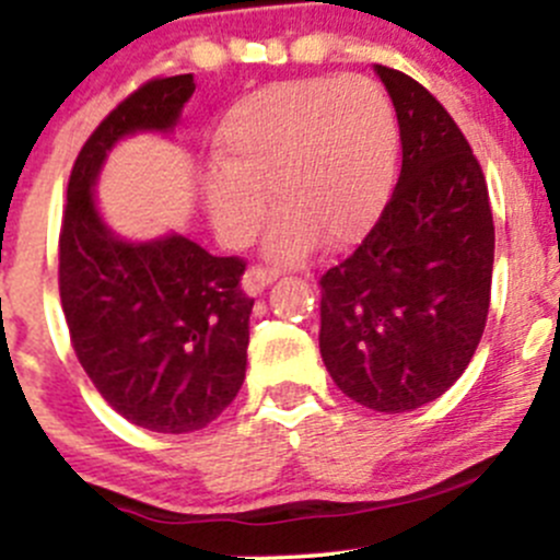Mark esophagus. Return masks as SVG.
Returning <instances> with one entry per match:
<instances>
[{
	"label": "esophagus",
	"instance_id": "esophagus-1",
	"mask_svg": "<svg viewBox=\"0 0 560 560\" xmlns=\"http://www.w3.org/2000/svg\"><path fill=\"white\" fill-rule=\"evenodd\" d=\"M276 276H279V270L265 268V265H252V268L244 273V290L248 295H259V292H262Z\"/></svg>",
	"mask_w": 560,
	"mask_h": 560
}]
</instances>
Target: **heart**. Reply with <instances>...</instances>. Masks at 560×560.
Instances as JSON below:
<instances>
[{
    "mask_svg": "<svg viewBox=\"0 0 560 560\" xmlns=\"http://www.w3.org/2000/svg\"><path fill=\"white\" fill-rule=\"evenodd\" d=\"M398 127L369 78H301L246 94L217 135L222 171L208 175L217 233L246 246L276 213L270 257L295 262L314 244L341 248L369 230L389 191Z\"/></svg>",
    "mask_w": 560,
    "mask_h": 560,
    "instance_id": "1",
    "label": "heart"
}]
</instances>
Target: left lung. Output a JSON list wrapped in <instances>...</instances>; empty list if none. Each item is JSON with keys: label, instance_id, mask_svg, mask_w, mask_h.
<instances>
[{"label": "left lung", "instance_id": "left-lung-1", "mask_svg": "<svg viewBox=\"0 0 560 560\" xmlns=\"http://www.w3.org/2000/svg\"><path fill=\"white\" fill-rule=\"evenodd\" d=\"M400 127V175L360 246L322 273L319 352L374 411H411L455 385L482 338L493 213L466 135L422 83L376 65Z\"/></svg>", "mask_w": 560, "mask_h": 560}]
</instances>
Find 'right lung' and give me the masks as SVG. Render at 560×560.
<instances>
[{
    "mask_svg": "<svg viewBox=\"0 0 560 560\" xmlns=\"http://www.w3.org/2000/svg\"><path fill=\"white\" fill-rule=\"evenodd\" d=\"M195 78H151L121 100L78 151L59 233V295L83 371L107 404L156 433L200 431L246 376V262L184 235L127 244L94 206V180L124 135L173 129Z\"/></svg>",
    "mask_w": 560,
    "mask_h": 560,
    "instance_id": "1",
    "label": "right lung"
}]
</instances>
